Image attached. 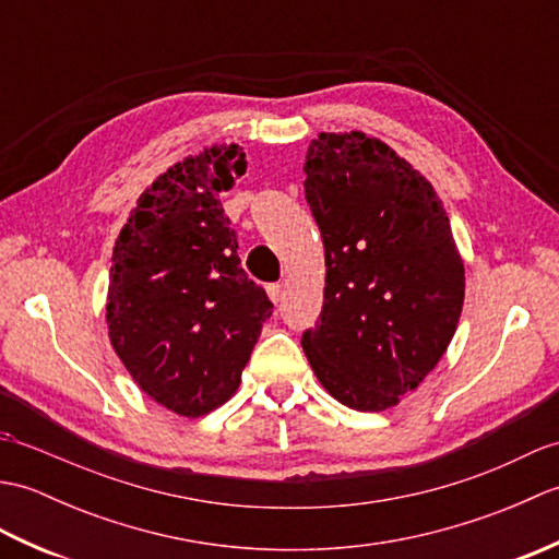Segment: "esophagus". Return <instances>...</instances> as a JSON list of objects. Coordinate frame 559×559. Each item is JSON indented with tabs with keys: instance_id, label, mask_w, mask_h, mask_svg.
<instances>
[{
	"instance_id": "1",
	"label": "esophagus",
	"mask_w": 559,
	"mask_h": 559,
	"mask_svg": "<svg viewBox=\"0 0 559 559\" xmlns=\"http://www.w3.org/2000/svg\"><path fill=\"white\" fill-rule=\"evenodd\" d=\"M266 293H269V298H271L273 305L283 300V286H281V283H271V286H266Z\"/></svg>"
}]
</instances>
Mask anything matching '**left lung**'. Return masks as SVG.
Returning <instances> with one entry per match:
<instances>
[{"label": "left lung", "mask_w": 559, "mask_h": 559, "mask_svg": "<svg viewBox=\"0 0 559 559\" xmlns=\"http://www.w3.org/2000/svg\"><path fill=\"white\" fill-rule=\"evenodd\" d=\"M305 175L326 264L322 319L302 334L305 355L343 406L394 408L447 353L466 295L442 199L358 129L317 134Z\"/></svg>", "instance_id": "obj_1"}]
</instances>
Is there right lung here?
I'll return each instance as SVG.
<instances>
[{
  "label": "right lung",
  "instance_id": "right-lung-1",
  "mask_svg": "<svg viewBox=\"0 0 559 559\" xmlns=\"http://www.w3.org/2000/svg\"><path fill=\"white\" fill-rule=\"evenodd\" d=\"M245 168L237 144L175 163L141 192L112 247V348L139 389L182 418H201L235 394L273 310L242 271L221 206Z\"/></svg>",
  "mask_w": 559,
  "mask_h": 559
}]
</instances>
